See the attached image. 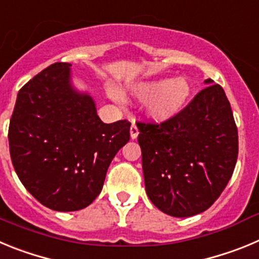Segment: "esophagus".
<instances>
[{
	"instance_id": "1",
	"label": "esophagus",
	"mask_w": 259,
	"mask_h": 259,
	"mask_svg": "<svg viewBox=\"0 0 259 259\" xmlns=\"http://www.w3.org/2000/svg\"><path fill=\"white\" fill-rule=\"evenodd\" d=\"M138 134H139L138 126L135 125V122H133L132 126H130V138H132V139H137Z\"/></svg>"
}]
</instances>
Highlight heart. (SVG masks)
Segmentation results:
<instances>
[{"label":"heart","instance_id":"heart-1","mask_svg":"<svg viewBox=\"0 0 259 259\" xmlns=\"http://www.w3.org/2000/svg\"><path fill=\"white\" fill-rule=\"evenodd\" d=\"M109 97L120 99L115 89L108 90ZM121 95L135 101L146 102V115L156 122H165L185 108L191 95V85L183 76L173 78H156L126 85Z\"/></svg>","mask_w":259,"mask_h":259}]
</instances>
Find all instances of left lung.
<instances>
[{
	"instance_id": "8db88e82",
	"label": "left lung",
	"mask_w": 259,
	"mask_h": 259,
	"mask_svg": "<svg viewBox=\"0 0 259 259\" xmlns=\"http://www.w3.org/2000/svg\"><path fill=\"white\" fill-rule=\"evenodd\" d=\"M208 85L173 118L138 122L146 192L162 213L186 218L210 208L234 173L237 127L225 90Z\"/></svg>"
}]
</instances>
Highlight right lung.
Here are the masks:
<instances>
[{
	"label": "right lung",
	"instance_id": "obj_1",
	"mask_svg": "<svg viewBox=\"0 0 259 259\" xmlns=\"http://www.w3.org/2000/svg\"><path fill=\"white\" fill-rule=\"evenodd\" d=\"M71 63H54L18 93L9 126L14 169L46 208L74 211L101 193L109 164L130 139V122L104 124Z\"/></svg>",
	"mask_w": 259,
	"mask_h": 259
}]
</instances>
